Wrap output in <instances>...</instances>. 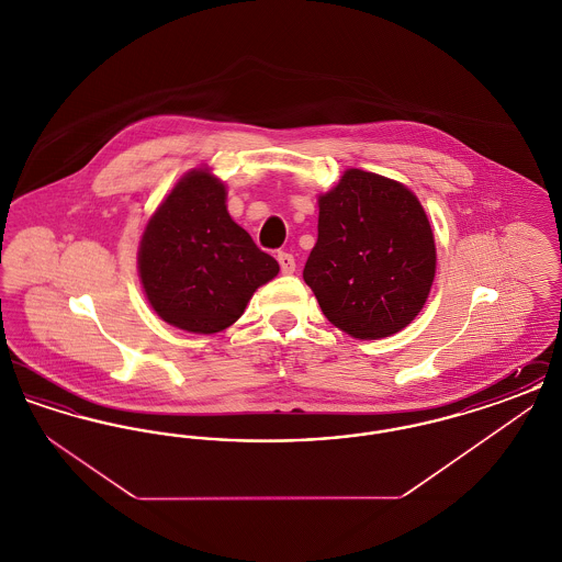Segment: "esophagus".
Listing matches in <instances>:
<instances>
[{
  "label": "esophagus",
  "mask_w": 562,
  "mask_h": 562,
  "mask_svg": "<svg viewBox=\"0 0 562 562\" xmlns=\"http://www.w3.org/2000/svg\"><path fill=\"white\" fill-rule=\"evenodd\" d=\"M278 263H280V269H282V273H293L294 268V257L291 252H278Z\"/></svg>",
  "instance_id": "obj_1"
}]
</instances>
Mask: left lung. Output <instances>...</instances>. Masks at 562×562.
<instances>
[{
  "label": "left lung",
  "mask_w": 562,
  "mask_h": 562,
  "mask_svg": "<svg viewBox=\"0 0 562 562\" xmlns=\"http://www.w3.org/2000/svg\"><path fill=\"white\" fill-rule=\"evenodd\" d=\"M436 273L428 216L408 189L358 168L321 195L303 269L322 312L356 339H381L422 312Z\"/></svg>",
  "instance_id": "1"
}]
</instances>
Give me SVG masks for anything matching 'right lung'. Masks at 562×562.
Returning a JSON list of instances; mask_svg holds the SVG:
<instances>
[{
    "instance_id": "1",
    "label": "right lung",
    "mask_w": 562,
    "mask_h": 562,
    "mask_svg": "<svg viewBox=\"0 0 562 562\" xmlns=\"http://www.w3.org/2000/svg\"><path fill=\"white\" fill-rule=\"evenodd\" d=\"M138 271L161 321L211 335L238 321L280 266L229 216L225 186L206 170H193L151 216Z\"/></svg>"
}]
</instances>
